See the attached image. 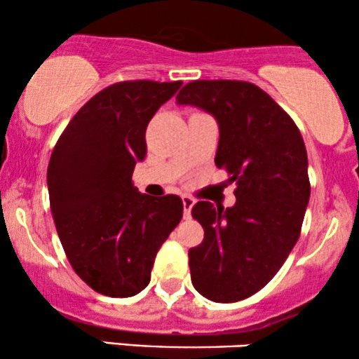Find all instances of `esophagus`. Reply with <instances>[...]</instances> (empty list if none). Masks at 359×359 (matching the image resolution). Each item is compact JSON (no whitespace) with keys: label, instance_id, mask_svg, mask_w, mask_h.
Masks as SVG:
<instances>
[{"label":"esophagus","instance_id":"1","mask_svg":"<svg viewBox=\"0 0 359 359\" xmlns=\"http://www.w3.org/2000/svg\"><path fill=\"white\" fill-rule=\"evenodd\" d=\"M181 201H183V208H184L183 215H184V218H189V215H191L193 205H195V200H193L191 196L183 195V196H181Z\"/></svg>","mask_w":359,"mask_h":359}]
</instances>
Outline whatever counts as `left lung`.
Masks as SVG:
<instances>
[{
  "mask_svg": "<svg viewBox=\"0 0 359 359\" xmlns=\"http://www.w3.org/2000/svg\"><path fill=\"white\" fill-rule=\"evenodd\" d=\"M176 100L213 114L220 126L215 164L237 183L231 208L193 206L205 238L188 252L191 282L210 301H243L271 282L301 235L311 195L304 139L255 83L193 80Z\"/></svg>",
  "mask_w": 359,
  "mask_h": 359,
  "instance_id": "8db88e82",
  "label": "left lung"
}]
</instances>
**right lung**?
I'll return each instance as SVG.
<instances>
[{
  "instance_id": "right-lung-1",
  "label": "right lung",
  "mask_w": 359,
  "mask_h": 359,
  "mask_svg": "<svg viewBox=\"0 0 359 359\" xmlns=\"http://www.w3.org/2000/svg\"><path fill=\"white\" fill-rule=\"evenodd\" d=\"M181 83H112L80 107L53 147L46 183L58 238L75 273L104 296L141 292L183 218L180 196L141 195L133 183L147 124Z\"/></svg>"
}]
</instances>
